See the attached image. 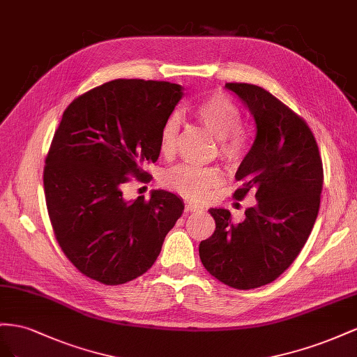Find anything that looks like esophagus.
Listing matches in <instances>:
<instances>
[{
    "mask_svg": "<svg viewBox=\"0 0 357 357\" xmlns=\"http://www.w3.org/2000/svg\"><path fill=\"white\" fill-rule=\"evenodd\" d=\"M205 209H203V206H199V205H191V203H187L185 205V212L188 213H200V212H203Z\"/></svg>",
    "mask_w": 357,
    "mask_h": 357,
    "instance_id": "34e87169",
    "label": "esophagus"
}]
</instances>
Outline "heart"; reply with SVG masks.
<instances>
[{"instance_id":"heart-1","label":"heart","mask_w":357,"mask_h":357,"mask_svg":"<svg viewBox=\"0 0 357 357\" xmlns=\"http://www.w3.org/2000/svg\"><path fill=\"white\" fill-rule=\"evenodd\" d=\"M199 124L217 137L218 155L229 165H238L247 154L248 140L242 126L241 107L222 93H213L203 98L195 109ZM179 136V116L172 114L160 131V149L170 155L176 148ZM221 173L215 167H196L179 165L165 173L162 182L182 197L200 202L209 191L221 184Z\"/></svg>"}]
</instances>
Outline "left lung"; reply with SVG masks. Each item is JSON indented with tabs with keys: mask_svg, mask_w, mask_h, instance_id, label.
<instances>
[{
	"mask_svg": "<svg viewBox=\"0 0 357 357\" xmlns=\"http://www.w3.org/2000/svg\"><path fill=\"white\" fill-rule=\"evenodd\" d=\"M256 122V140L236 172L233 197L250 191L257 203L233 222L227 209H209L215 231L199 245L205 269L226 286L251 290L277 280L303 248L314 227L323 190L317 142L303 118L251 84H226Z\"/></svg>",
	"mask_w": 357,
	"mask_h": 357,
	"instance_id": "left-lung-1",
	"label": "left lung"
}]
</instances>
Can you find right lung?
Segmentation results:
<instances>
[{
  "mask_svg": "<svg viewBox=\"0 0 357 357\" xmlns=\"http://www.w3.org/2000/svg\"><path fill=\"white\" fill-rule=\"evenodd\" d=\"M161 80L116 79L64 110L45 160L46 206L66 257L85 277L119 286L145 273L184 212L178 196L152 191L127 202L131 178L160 155V131L182 98Z\"/></svg>",
  "mask_w": 357,
  "mask_h": 357,
  "instance_id": "right-lung-1",
  "label": "right lung"
}]
</instances>
